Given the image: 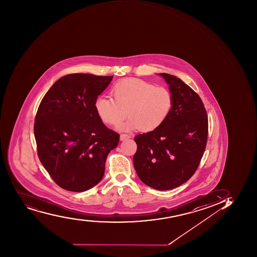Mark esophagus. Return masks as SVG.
<instances>
[{
    "label": "esophagus",
    "instance_id": "34e87169",
    "mask_svg": "<svg viewBox=\"0 0 257 257\" xmlns=\"http://www.w3.org/2000/svg\"><path fill=\"white\" fill-rule=\"evenodd\" d=\"M131 137L129 135H127V134H121L120 135V138H119V139H120V141H124L126 140V139H129Z\"/></svg>",
    "mask_w": 257,
    "mask_h": 257
}]
</instances>
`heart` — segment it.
Instances as JSON below:
<instances>
[{
	"label": "heart",
	"mask_w": 257,
	"mask_h": 257,
	"mask_svg": "<svg viewBox=\"0 0 257 257\" xmlns=\"http://www.w3.org/2000/svg\"><path fill=\"white\" fill-rule=\"evenodd\" d=\"M111 95L113 99L97 98L95 111L102 122L112 126H119L127 112L131 118L120 127L124 131L156 130L165 122L173 106V94L168 88L139 79L118 82L111 89Z\"/></svg>",
	"instance_id": "heart-1"
}]
</instances>
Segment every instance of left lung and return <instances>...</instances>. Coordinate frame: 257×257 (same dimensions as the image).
Listing matches in <instances>:
<instances>
[{
	"instance_id": "8db88e82",
	"label": "left lung",
	"mask_w": 257,
	"mask_h": 257,
	"mask_svg": "<svg viewBox=\"0 0 257 257\" xmlns=\"http://www.w3.org/2000/svg\"><path fill=\"white\" fill-rule=\"evenodd\" d=\"M173 94L170 114L161 126L139 134L133 163L143 183L158 190L182 185L198 169L206 148L208 122L200 97L178 77L161 74Z\"/></svg>"
}]
</instances>
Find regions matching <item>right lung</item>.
<instances>
[{
  "mask_svg": "<svg viewBox=\"0 0 257 257\" xmlns=\"http://www.w3.org/2000/svg\"><path fill=\"white\" fill-rule=\"evenodd\" d=\"M113 76L72 74L62 77L42 99L34 122L41 163L65 190L84 192L101 180L107 156L119 135L100 120L97 97Z\"/></svg>",
  "mask_w": 257,
  "mask_h": 257,
  "instance_id": "right-lung-1",
  "label": "right lung"
}]
</instances>
